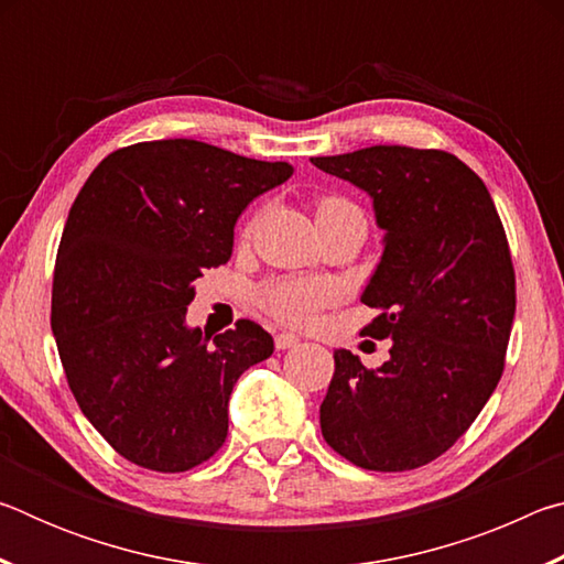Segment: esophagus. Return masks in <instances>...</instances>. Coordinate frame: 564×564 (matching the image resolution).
<instances>
[{"label": "esophagus", "mask_w": 564, "mask_h": 564, "mask_svg": "<svg viewBox=\"0 0 564 564\" xmlns=\"http://www.w3.org/2000/svg\"><path fill=\"white\" fill-rule=\"evenodd\" d=\"M299 336H295V333H275V338H273V343H275V350H285V348H293V346H299Z\"/></svg>", "instance_id": "esophagus-1"}]
</instances>
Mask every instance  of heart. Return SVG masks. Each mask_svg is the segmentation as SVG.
Wrapping results in <instances>:
<instances>
[{"instance_id":"b5f03b06","label":"heart","mask_w":564,"mask_h":564,"mask_svg":"<svg viewBox=\"0 0 564 564\" xmlns=\"http://www.w3.org/2000/svg\"><path fill=\"white\" fill-rule=\"evenodd\" d=\"M350 206L346 198L326 196L316 206V214L333 212V208ZM333 301V285L316 279H273L259 289V305L275 321L289 326H305L313 316Z\"/></svg>"}]
</instances>
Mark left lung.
Instances as JSON below:
<instances>
[{"label": "left lung", "instance_id": "1", "mask_svg": "<svg viewBox=\"0 0 564 564\" xmlns=\"http://www.w3.org/2000/svg\"><path fill=\"white\" fill-rule=\"evenodd\" d=\"M311 164L373 198L386 248L360 295L380 311L362 336L393 340L380 368L333 352L321 433L366 470H415L451 451L500 383L518 303L508 236L488 186L447 151L368 147Z\"/></svg>", "mask_w": 564, "mask_h": 564}]
</instances>
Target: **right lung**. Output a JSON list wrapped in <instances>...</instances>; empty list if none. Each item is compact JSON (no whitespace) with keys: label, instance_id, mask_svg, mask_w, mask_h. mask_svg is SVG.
Listing matches in <instances>:
<instances>
[{"label":"right lung","instance_id":"1","mask_svg":"<svg viewBox=\"0 0 564 564\" xmlns=\"http://www.w3.org/2000/svg\"><path fill=\"white\" fill-rule=\"evenodd\" d=\"M291 174L194 139L141 141L111 151L72 204L52 333L82 413L129 463L186 473L226 443L236 380L273 338L241 318L208 343L186 305L231 259L243 208Z\"/></svg>","mask_w":564,"mask_h":564}]
</instances>
